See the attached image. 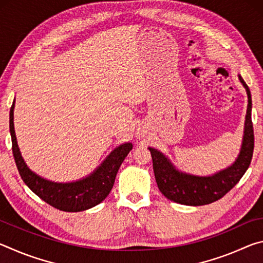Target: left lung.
<instances>
[{"mask_svg": "<svg viewBox=\"0 0 263 263\" xmlns=\"http://www.w3.org/2000/svg\"><path fill=\"white\" fill-rule=\"evenodd\" d=\"M239 80L246 88L248 105L241 151H240L237 161L232 166L209 177L183 174V173L177 172L162 153H160L158 149L149 147L153 160L154 176L159 190L171 201L193 206L205 205V204L216 202L238 183L248 169L252 161L253 151H254L252 97L248 86L240 75Z\"/></svg>", "mask_w": 263, "mask_h": 263, "instance_id": "obj_1", "label": "left lung"}]
</instances>
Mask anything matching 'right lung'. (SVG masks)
<instances>
[{
    "label": "right lung",
    "mask_w": 263,
    "mask_h": 263,
    "mask_svg": "<svg viewBox=\"0 0 263 263\" xmlns=\"http://www.w3.org/2000/svg\"><path fill=\"white\" fill-rule=\"evenodd\" d=\"M14 106L15 101L10 109L9 127H10L12 141V154H14L17 169L24 183L44 202L61 211H83L97 205L105 199L112 189L119 167L132 149V144L127 142L116 148L114 152L110 153L99 169L94 172V174L88 176L87 179L73 182V183H54V182L44 180L31 172L22 158L14 130Z\"/></svg>",
    "instance_id": "obj_1"
}]
</instances>
